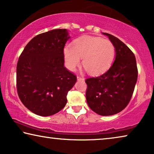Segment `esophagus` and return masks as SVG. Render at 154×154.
<instances>
[{
    "mask_svg": "<svg viewBox=\"0 0 154 154\" xmlns=\"http://www.w3.org/2000/svg\"><path fill=\"white\" fill-rule=\"evenodd\" d=\"M77 79L78 81H84V80H85L84 78L81 77H79V76L77 77Z\"/></svg>",
    "mask_w": 154,
    "mask_h": 154,
    "instance_id": "1",
    "label": "esophagus"
}]
</instances>
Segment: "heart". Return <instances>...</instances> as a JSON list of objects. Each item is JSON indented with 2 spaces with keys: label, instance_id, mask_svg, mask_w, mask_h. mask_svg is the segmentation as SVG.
<instances>
[{
  "label": "heart",
  "instance_id": "1",
  "mask_svg": "<svg viewBox=\"0 0 154 154\" xmlns=\"http://www.w3.org/2000/svg\"><path fill=\"white\" fill-rule=\"evenodd\" d=\"M116 50L109 39L98 36H83L64 48L63 55L68 70L74 71L81 63L89 74L99 75L109 69L113 63Z\"/></svg>",
  "mask_w": 154,
  "mask_h": 154
}]
</instances>
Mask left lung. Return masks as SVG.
I'll return each instance as SVG.
<instances>
[{
  "label": "left lung",
  "instance_id": "8db88e82",
  "mask_svg": "<svg viewBox=\"0 0 154 154\" xmlns=\"http://www.w3.org/2000/svg\"><path fill=\"white\" fill-rule=\"evenodd\" d=\"M113 43L116 59L109 70L101 76L86 79L87 104L100 116L118 113L129 103L137 79L134 54L122 41L103 32Z\"/></svg>",
  "mask_w": 154,
  "mask_h": 154
}]
</instances>
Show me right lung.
<instances>
[{
    "label": "right lung",
    "mask_w": 154,
    "mask_h": 154,
    "mask_svg": "<svg viewBox=\"0 0 154 154\" xmlns=\"http://www.w3.org/2000/svg\"><path fill=\"white\" fill-rule=\"evenodd\" d=\"M70 38L66 29L38 34L27 43L18 59V97L38 116H52L63 109L68 92L76 83V76L64 67L63 48Z\"/></svg>",
    "instance_id": "add662e5"
}]
</instances>
